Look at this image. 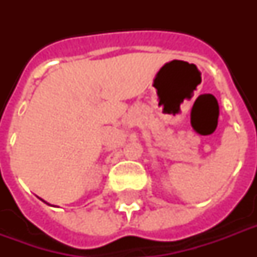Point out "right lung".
<instances>
[{
  "label": "right lung",
  "instance_id": "obj_1",
  "mask_svg": "<svg viewBox=\"0 0 257 257\" xmlns=\"http://www.w3.org/2000/svg\"><path fill=\"white\" fill-rule=\"evenodd\" d=\"M44 203H46V201H44ZM46 204H48V203H46Z\"/></svg>",
  "mask_w": 257,
  "mask_h": 257
}]
</instances>
